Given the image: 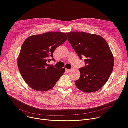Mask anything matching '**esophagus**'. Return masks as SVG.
Segmentation results:
<instances>
[{
    "label": "esophagus",
    "instance_id": "34e87169",
    "mask_svg": "<svg viewBox=\"0 0 128 128\" xmlns=\"http://www.w3.org/2000/svg\"><path fill=\"white\" fill-rule=\"evenodd\" d=\"M72 70H73V69H66V70L67 71H68V72H70V71H72Z\"/></svg>",
    "mask_w": 128,
    "mask_h": 128
}]
</instances>
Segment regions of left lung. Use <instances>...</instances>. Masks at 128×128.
I'll return each mask as SVG.
<instances>
[{
	"label": "left lung",
	"mask_w": 128,
	"mask_h": 128,
	"mask_svg": "<svg viewBox=\"0 0 128 128\" xmlns=\"http://www.w3.org/2000/svg\"><path fill=\"white\" fill-rule=\"evenodd\" d=\"M66 34L80 58L86 57V65L79 69L80 76L75 81L76 86L85 93L96 92L107 82L113 70L114 58L110 48L99 35L77 31Z\"/></svg>",
	"instance_id": "obj_1"
}]
</instances>
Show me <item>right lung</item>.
<instances>
[{"label":"right lung","mask_w":128,"mask_h":128,"mask_svg":"<svg viewBox=\"0 0 128 128\" xmlns=\"http://www.w3.org/2000/svg\"><path fill=\"white\" fill-rule=\"evenodd\" d=\"M66 38L64 32H46L31 35L23 42L17 59L18 68L25 82L33 90H48L63 74L64 68H54L47 61H51L49 57L53 58L54 51Z\"/></svg>","instance_id":"obj_1"}]
</instances>
